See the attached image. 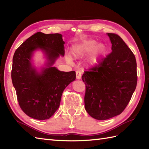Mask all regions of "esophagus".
<instances>
[{"label":"esophagus","instance_id":"esophagus-1","mask_svg":"<svg viewBox=\"0 0 149 149\" xmlns=\"http://www.w3.org/2000/svg\"><path fill=\"white\" fill-rule=\"evenodd\" d=\"M75 74H76V78L77 79H80L81 78V74H82L81 72L77 71Z\"/></svg>","mask_w":149,"mask_h":149}]
</instances>
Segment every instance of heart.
I'll return each mask as SVG.
<instances>
[{
    "label": "heart",
    "mask_w": 149,
    "mask_h": 149,
    "mask_svg": "<svg viewBox=\"0 0 149 149\" xmlns=\"http://www.w3.org/2000/svg\"><path fill=\"white\" fill-rule=\"evenodd\" d=\"M97 44V42L94 40H86L82 43L78 44V45H75L73 47L72 53L75 58H79L90 53L95 48V49H95L93 50L90 59L91 63H95L96 62L99 56L105 50V47L102 44H100L96 47Z\"/></svg>",
    "instance_id": "obj_1"
}]
</instances>
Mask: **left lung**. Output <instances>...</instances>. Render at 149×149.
<instances>
[{"label": "left lung", "instance_id": "left-lung-1", "mask_svg": "<svg viewBox=\"0 0 149 149\" xmlns=\"http://www.w3.org/2000/svg\"><path fill=\"white\" fill-rule=\"evenodd\" d=\"M112 52L84 71V107L93 118L107 120L121 114L137 85L136 61L118 34L107 33Z\"/></svg>", "mask_w": 149, "mask_h": 149}]
</instances>
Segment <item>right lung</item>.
Masks as SVG:
<instances>
[{"label": "right lung", "instance_id": "right-lung-1", "mask_svg": "<svg viewBox=\"0 0 149 149\" xmlns=\"http://www.w3.org/2000/svg\"><path fill=\"white\" fill-rule=\"evenodd\" d=\"M62 35L38 32L15 50L11 79L21 109L31 118L49 119L58 110L65 88L75 79V72H61L52 65L59 55L64 56ZM40 48L47 56L48 67L38 74L32 66L34 50Z\"/></svg>", "mask_w": 149, "mask_h": 149}]
</instances>
